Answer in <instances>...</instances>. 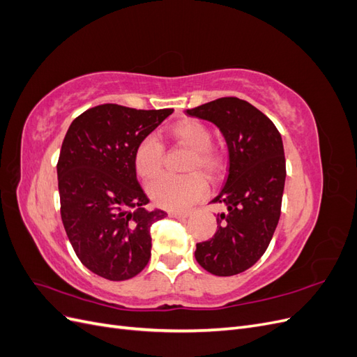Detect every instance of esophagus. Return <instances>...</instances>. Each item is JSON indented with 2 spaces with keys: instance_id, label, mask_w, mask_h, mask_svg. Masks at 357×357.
<instances>
[{
  "instance_id": "esophagus-1",
  "label": "esophagus",
  "mask_w": 357,
  "mask_h": 357,
  "mask_svg": "<svg viewBox=\"0 0 357 357\" xmlns=\"http://www.w3.org/2000/svg\"><path fill=\"white\" fill-rule=\"evenodd\" d=\"M189 215H190L189 211H169V218H174V219H186Z\"/></svg>"
}]
</instances>
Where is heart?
<instances>
[{
	"label": "heart",
	"instance_id": "heart-1",
	"mask_svg": "<svg viewBox=\"0 0 357 357\" xmlns=\"http://www.w3.org/2000/svg\"><path fill=\"white\" fill-rule=\"evenodd\" d=\"M176 143L192 150L186 171H202L208 178H215L225 168L222 150L211 144L210 128L197 119H185L168 129ZM134 167L143 180H153L164 168V146L153 135L144 137L135 147ZM201 172L186 176H165L149 186V195L160 208L178 211L199 201L208 190L207 180Z\"/></svg>",
	"mask_w": 357,
	"mask_h": 357
}]
</instances>
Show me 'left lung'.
I'll return each instance as SVG.
<instances>
[{
  "label": "left lung",
  "mask_w": 357,
  "mask_h": 357,
  "mask_svg": "<svg viewBox=\"0 0 357 357\" xmlns=\"http://www.w3.org/2000/svg\"><path fill=\"white\" fill-rule=\"evenodd\" d=\"M186 113L218 126L229 152L228 177L211 201L228 211L218 218L213 238L197 244L195 257L214 275L240 274L262 257L282 213L286 180L282 135L262 112L235 96Z\"/></svg>",
  "instance_id": "1"
}]
</instances>
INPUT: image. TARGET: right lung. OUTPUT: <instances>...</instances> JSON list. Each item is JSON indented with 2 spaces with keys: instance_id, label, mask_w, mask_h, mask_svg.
<instances>
[{
  "instance_id": "add662e5",
  "label": "right lung",
  "mask_w": 357,
  "mask_h": 357,
  "mask_svg": "<svg viewBox=\"0 0 357 357\" xmlns=\"http://www.w3.org/2000/svg\"><path fill=\"white\" fill-rule=\"evenodd\" d=\"M172 112L96 105L63 138L56 167L62 223L80 262L102 278H132L152 255L150 226L167 213L146 208L134 152Z\"/></svg>"
}]
</instances>
